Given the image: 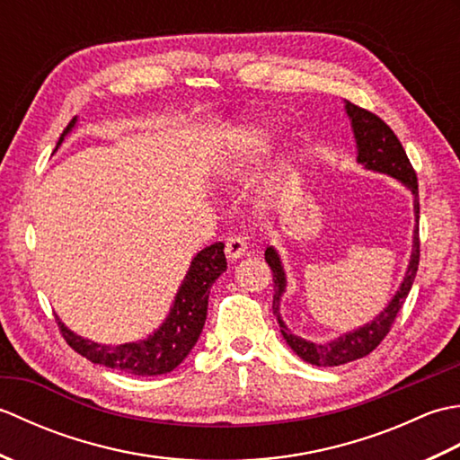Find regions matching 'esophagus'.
I'll return each instance as SVG.
<instances>
[{
  "instance_id": "34e87169",
  "label": "esophagus",
  "mask_w": 460,
  "mask_h": 460,
  "mask_svg": "<svg viewBox=\"0 0 460 460\" xmlns=\"http://www.w3.org/2000/svg\"><path fill=\"white\" fill-rule=\"evenodd\" d=\"M247 252V241L241 235H231L225 241V255H227L229 261L241 259Z\"/></svg>"
}]
</instances>
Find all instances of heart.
<instances>
[{
    "label": "heart",
    "instance_id": "obj_1",
    "mask_svg": "<svg viewBox=\"0 0 460 460\" xmlns=\"http://www.w3.org/2000/svg\"><path fill=\"white\" fill-rule=\"evenodd\" d=\"M269 148V136L255 126L231 132L223 148L217 152V168L227 173H241L249 165L257 164Z\"/></svg>",
    "mask_w": 460,
    "mask_h": 460
}]
</instances>
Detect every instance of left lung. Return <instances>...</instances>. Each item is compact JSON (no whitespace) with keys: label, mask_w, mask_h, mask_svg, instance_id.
<instances>
[{"label":"left lung","mask_w":460,"mask_h":460,"mask_svg":"<svg viewBox=\"0 0 460 460\" xmlns=\"http://www.w3.org/2000/svg\"><path fill=\"white\" fill-rule=\"evenodd\" d=\"M346 112L351 120V128H354L356 144H358V162L364 164L367 170H374L379 173H387L392 178L402 181L405 188L411 190L413 193V209H415V231H413V251L411 259H409V267L403 277L402 287L395 292V296L389 302L384 312H379L369 324L361 326L354 332H348V334L340 336L326 344H314V341H308L300 338L287 328L285 322L280 318V296L287 288V277L285 270L280 265L279 252L267 247L265 251V261L272 270V282H275V296H272V314L277 316L280 334L287 340V344L296 351V354L308 361L312 366L318 367H332V366H341L348 364V361H354L367 356L369 351H374L381 340H384L389 330H392L394 322L397 318V312L402 310L403 302L409 295V290L413 287V280L419 269V257H421V251H419V185H417V173L413 170L411 162H409L407 154L403 150L402 142L397 140V136L389 126L366 109H359V106L351 104L346 101Z\"/></svg>","instance_id":"1"}]
</instances>
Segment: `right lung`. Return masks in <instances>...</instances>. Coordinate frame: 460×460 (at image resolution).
Masks as SVG:
<instances>
[{
    "mask_svg": "<svg viewBox=\"0 0 460 460\" xmlns=\"http://www.w3.org/2000/svg\"><path fill=\"white\" fill-rule=\"evenodd\" d=\"M75 122L76 119L68 122L57 142V148L65 140V136L71 132ZM223 247V243H213L193 257L188 275H185L178 295H175L168 318L146 340L119 346L96 344V341L76 336L57 318L58 330H61L66 344L76 354L91 359L93 364L142 377L168 374L181 364L201 334L205 318H208L209 290L213 282L221 277V272L227 270Z\"/></svg>",
    "mask_w": 460,
    "mask_h": 460,
    "instance_id": "right-lung-1",
    "label": "right lung"
}]
</instances>
